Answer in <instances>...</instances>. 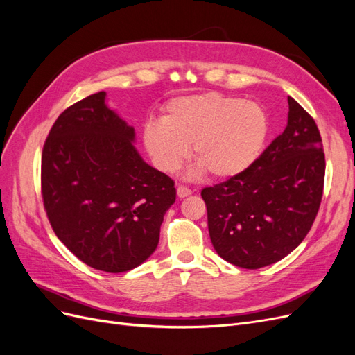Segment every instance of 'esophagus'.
Wrapping results in <instances>:
<instances>
[{"instance_id":"1","label":"esophagus","mask_w":355,"mask_h":355,"mask_svg":"<svg viewBox=\"0 0 355 355\" xmlns=\"http://www.w3.org/2000/svg\"><path fill=\"white\" fill-rule=\"evenodd\" d=\"M191 194H192V191H191L189 188H187V187H184V185L178 187V197H179V198H185V197H188V196H191Z\"/></svg>"}]
</instances>
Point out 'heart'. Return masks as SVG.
Segmentation results:
<instances>
[{
	"mask_svg": "<svg viewBox=\"0 0 355 355\" xmlns=\"http://www.w3.org/2000/svg\"><path fill=\"white\" fill-rule=\"evenodd\" d=\"M271 130L261 103L214 92L171 99L163 121L144 125L142 141L158 168L176 171L189 155L191 175L210 171L216 179L235 178L261 157Z\"/></svg>",
	"mask_w": 355,
	"mask_h": 355,
	"instance_id": "obj_1",
	"label": "heart"
}]
</instances>
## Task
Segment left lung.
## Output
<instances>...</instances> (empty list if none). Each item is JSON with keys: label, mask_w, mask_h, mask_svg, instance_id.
I'll use <instances>...</instances> for the list:
<instances>
[{"label": "left lung", "mask_w": 355, "mask_h": 355, "mask_svg": "<svg viewBox=\"0 0 355 355\" xmlns=\"http://www.w3.org/2000/svg\"><path fill=\"white\" fill-rule=\"evenodd\" d=\"M287 125L244 173L204 188L210 240L227 262L257 270L306 237L323 196L326 161L315 121L288 98Z\"/></svg>", "instance_id": "obj_1"}]
</instances>
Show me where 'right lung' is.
Segmentation results:
<instances>
[{
  "label": "right lung",
  "mask_w": 355,
  "mask_h": 355,
  "mask_svg": "<svg viewBox=\"0 0 355 355\" xmlns=\"http://www.w3.org/2000/svg\"><path fill=\"white\" fill-rule=\"evenodd\" d=\"M136 133L99 92L53 124L42 149L41 188L58 239L94 270L125 272L159 240L175 182L145 163Z\"/></svg>",
  "instance_id": "obj_1"
}]
</instances>
